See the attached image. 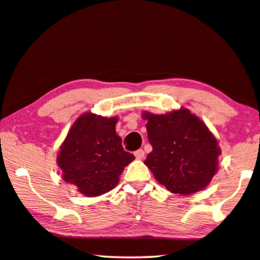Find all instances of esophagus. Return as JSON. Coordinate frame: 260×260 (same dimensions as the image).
<instances>
[{
  "label": "esophagus",
  "instance_id": "1",
  "mask_svg": "<svg viewBox=\"0 0 260 260\" xmlns=\"http://www.w3.org/2000/svg\"><path fill=\"white\" fill-rule=\"evenodd\" d=\"M134 155H136L137 159H143L145 157V152L143 148H140V150H137L134 152Z\"/></svg>",
  "mask_w": 260,
  "mask_h": 260
}]
</instances>
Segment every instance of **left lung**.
I'll use <instances>...</instances> for the list:
<instances>
[{
    "mask_svg": "<svg viewBox=\"0 0 260 260\" xmlns=\"http://www.w3.org/2000/svg\"><path fill=\"white\" fill-rule=\"evenodd\" d=\"M153 150L145 164L169 191L189 195L205 189L216 172L220 148L205 123L188 109L165 115L145 113Z\"/></svg>",
    "mask_w": 260,
    "mask_h": 260,
    "instance_id": "left-lung-1",
    "label": "left lung"
}]
</instances>
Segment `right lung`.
I'll use <instances>...</instances> for the list:
<instances>
[{
    "instance_id": "1",
    "label": "right lung",
    "mask_w": 260,
    "mask_h": 260,
    "mask_svg": "<svg viewBox=\"0 0 260 260\" xmlns=\"http://www.w3.org/2000/svg\"><path fill=\"white\" fill-rule=\"evenodd\" d=\"M116 117L86 113L71 127L57 162L65 182L83 195L94 197L112 190L134 155L122 147L116 134Z\"/></svg>"
}]
</instances>
